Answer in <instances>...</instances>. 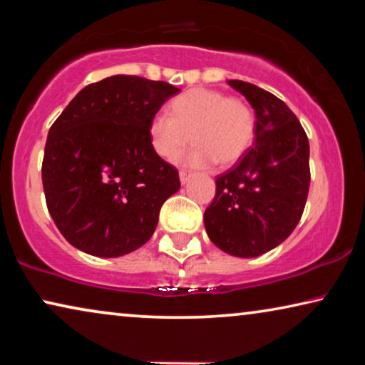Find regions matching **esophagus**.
Masks as SVG:
<instances>
[{
	"instance_id": "1",
	"label": "esophagus",
	"mask_w": 365,
	"mask_h": 365,
	"mask_svg": "<svg viewBox=\"0 0 365 365\" xmlns=\"http://www.w3.org/2000/svg\"><path fill=\"white\" fill-rule=\"evenodd\" d=\"M191 176H192V173L186 171V169H181V171H179V179H181V184H186L189 179H191Z\"/></svg>"
}]
</instances>
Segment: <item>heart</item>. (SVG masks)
I'll return each mask as SVG.
<instances>
[{"label":"heart","instance_id":"1","mask_svg":"<svg viewBox=\"0 0 365 365\" xmlns=\"http://www.w3.org/2000/svg\"><path fill=\"white\" fill-rule=\"evenodd\" d=\"M171 114L159 111L149 121V139L154 153L176 161L187 143H196L186 154L189 166L239 161L256 138V116L249 103L217 89L194 88L173 99Z\"/></svg>","mask_w":365,"mask_h":365}]
</instances>
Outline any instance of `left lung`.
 <instances>
[{"mask_svg":"<svg viewBox=\"0 0 365 365\" xmlns=\"http://www.w3.org/2000/svg\"><path fill=\"white\" fill-rule=\"evenodd\" d=\"M256 113V138L216 179L204 226L221 251L257 257L291 236L307 201L309 139L287 104L256 84L229 79Z\"/></svg>","mask_w":365,"mask_h":365,"instance_id":"1","label":"left lung"}]
</instances>
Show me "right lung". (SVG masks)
Returning <instances> with one entry per match:
<instances>
[{"label":"right lung","mask_w":365,"mask_h":365,"mask_svg":"<svg viewBox=\"0 0 365 365\" xmlns=\"http://www.w3.org/2000/svg\"><path fill=\"white\" fill-rule=\"evenodd\" d=\"M179 89L116 74L83 88L48 133L43 187L64 239L98 257H119L151 239L159 211L179 191L178 169L159 158L149 121Z\"/></svg>","instance_id":"1"}]
</instances>
